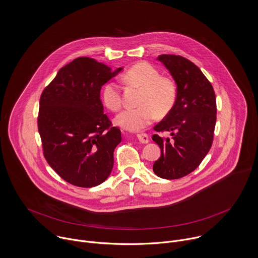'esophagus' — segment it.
<instances>
[{"instance_id": "esophagus-1", "label": "esophagus", "mask_w": 258, "mask_h": 258, "mask_svg": "<svg viewBox=\"0 0 258 258\" xmlns=\"http://www.w3.org/2000/svg\"><path fill=\"white\" fill-rule=\"evenodd\" d=\"M137 138L142 144H148L149 143V136L146 135V134H139V135H137Z\"/></svg>"}]
</instances>
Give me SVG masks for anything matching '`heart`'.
<instances>
[{
  "label": "heart",
  "mask_w": 258,
  "mask_h": 258,
  "mask_svg": "<svg viewBox=\"0 0 258 258\" xmlns=\"http://www.w3.org/2000/svg\"><path fill=\"white\" fill-rule=\"evenodd\" d=\"M122 81L141 88L138 107L126 108L117 113L114 123L128 132H140L150 125L158 115L167 114L173 107L176 99L175 84L166 77H161L159 71L148 62H139L130 68ZM104 105L110 110L121 106L119 86L110 81L101 90Z\"/></svg>",
  "instance_id": "1"
}]
</instances>
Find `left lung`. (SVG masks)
<instances>
[{"label": "left lung", "instance_id": "1", "mask_svg": "<svg viewBox=\"0 0 258 258\" xmlns=\"http://www.w3.org/2000/svg\"><path fill=\"white\" fill-rule=\"evenodd\" d=\"M172 76L176 99L167 115L154 126L169 132L171 139L152 137L161 149L154 173L164 179H178L196 170L209 153L217 119L216 96L212 84L190 60L174 54L157 57Z\"/></svg>", "mask_w": 258, "mask_h": 258}]
</instances>
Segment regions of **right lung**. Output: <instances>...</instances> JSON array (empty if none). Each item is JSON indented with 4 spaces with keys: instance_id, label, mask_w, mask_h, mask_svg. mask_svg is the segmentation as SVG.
I'll use <instances>...</instances> for the list:
<instances>
[{
    "instance_id": "add662e5",
    "label": "right lung",
    "mask_w": 258,
    "mask_h": 258,
    "mask_svg": "<svg viewBox=\"0 0 258 258\" xmlns=\"http://www.w3.org/2000/svg\"><path fill=\"white\" fill-rule=\"evenodd\" d=\"M121 71L77 57L57 72L41 94L38 132L44 157L73 185L97 186L111 173L121 133L104 114L100 90Z\"/></svg>"
}]
</instances>
